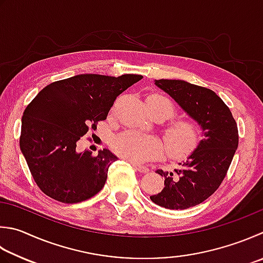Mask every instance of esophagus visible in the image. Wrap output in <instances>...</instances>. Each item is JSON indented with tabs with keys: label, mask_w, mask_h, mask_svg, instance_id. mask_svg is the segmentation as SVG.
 <instances>
[{
	"label": "esophagus",
	"mask_w": 263,
	"mask_h": 263,
	"mask_svg": "<svg viewBox=\"0 0 263 263\" xmlns=\"http://www.w3.org/2000/svg\"><path fill=\"white\" fill-rule=\"evenodd\" d=\"M132 166L135 168L136 171L141 172V173H147L148 172V168L146 166H143V165H138V163H134L132 162Z\"/></svg>",
	"instance_id": "esophagus-1"
}]
</instances>
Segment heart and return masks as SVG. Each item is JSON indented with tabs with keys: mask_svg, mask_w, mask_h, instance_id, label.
<instances>
[{
	"mask_svg": "<svg viewBox=\"0 0 263 263\" xmlns=\"http://www.w3.org/2000/svg\"><path fill=\"white\" fill-rule=\"evenodd\" d=\"M146 104L148 110L161 113L165 119L172 117L175 112L172 102L158 93L148 96ZM163 137L171 155L184 156L197 145L199 140V127L196 121L189 119H177L165 127ZM112 148L123 159L142 162L160 157L163 152V144L160 138L155 135L126 130L113 138Z\"/></svg>",
	"mask_w": 263,
	"mask_h": 263,
	"instance_id": "1",
	"label": "heart"
}]
</instances>
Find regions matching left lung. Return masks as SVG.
I'll list each match as a JSON object with an SVG mask.
<instances>
[{
    "mask_svg": "<svg viewBox=\"0 0 263 263\" xmlns=\"http://www.w3.org/2000/svg\"><path fill=\"white\" fill-rule=\"evenodd\" d=\"M155 82L204 133L196 150L180 163V170L156 172L165 177V186L151 200L168 210H185L199 205L219 189L238 147V128L230 108L211 89L183 80Z\"/></svg>",
    "mask_w": 263,
    "mask_h": 263,
    "instance_id": "obj_1",
    "label": "left lung"
}]
</instances>
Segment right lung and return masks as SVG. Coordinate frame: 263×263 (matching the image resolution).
<instances>
[{
    "label": "right lung",
    "instance_id": "add662e5",
    "mask_svg": "<svg viewBox=\"0 0 263 263\" xmlns=\"http://www.w3.org/2000/svg\"><path fill=\"white\" fill-rule=\"evenodd\" d=\"M138 74L79 76L44 87L25 108L19 145L44 195L76 204L100 192L118 157L107 150L77 152V143L105 120L117 97L142 80Z\"/></svg>",
    "mask_w": 263,
    "mask_h": 263
}]
</instances>
